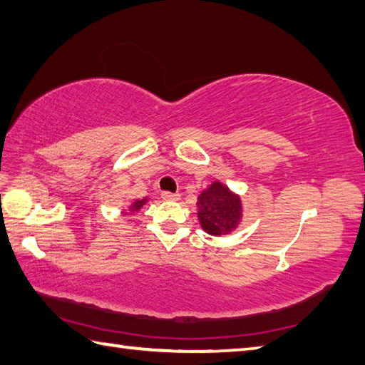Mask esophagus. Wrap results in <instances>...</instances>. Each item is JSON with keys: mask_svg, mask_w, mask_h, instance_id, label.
Returning <instances> with one entry per match:
<instances>
[{"mask_svg": "<svg viewBox=\"0 0 365 365\" xmlns=\"http://www.w3.org/2000/svg\"><path fill=\"white\" fill-rule=\"evenodd\" d=\"M161 199H163V200H178V199H180V195H177V192L163 191V192H161Z\"/></svg>", "mask_w": 365, "mask_h": 365, "instance_id": "esophagus-1", "label": "esophagus"}]
</instances>
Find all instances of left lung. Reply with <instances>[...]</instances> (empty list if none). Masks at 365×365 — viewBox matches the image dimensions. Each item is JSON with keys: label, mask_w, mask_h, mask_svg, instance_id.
Instances as JSON below:
<instances>
[{"label": "left lung", "mask_w": 365, "mask_h": 365, "mask_svg": "<svg viewBox=\"0 0 365 365\" xmlns=\"http://www.w3.org/2000/svg\"><path fill=\"white\" fill-rule=\"evenodd\" d=\"M197 218L207 234L229 235L242 222V199L226 185L215 180L197 197Z\"/></svg>", "instance_id": "obj_1"}]
</instances>
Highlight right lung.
<instances>
[{"label": "right lung", "instance_id": "right-lung-1", "mask_svg": "<svg viewBox=\"0 0 365 365\" xmlns=\"http://www.w3.org/2000/svg\"><path fill=\"white\" fill-rule=\"evenodd\" d=\"M147 202H149V199H147V197H144V199H136L135 202L130 205V212H131V213L139 212V210H141V208H143Z\"/></svg>", "mask_w": 365, "mask_h": 365}]
</instances>
